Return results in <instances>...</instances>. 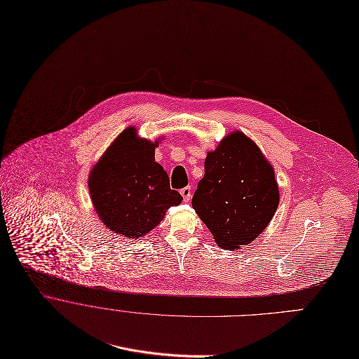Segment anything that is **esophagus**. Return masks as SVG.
I'll use <instances>...</instances> for the list:
<instances>
[{"label": "esophagus", "instance_id": "34e87169", "mask_svg": "<svg viewBox=\"0 0 359 359\" xmlns=\"http://www.w3.org/2000/svg\"><path fill=\"white\" fill-rule=\"evenodd\" d=\"M180 194L183 196V200H184L186 203H189L190 198H191V189H190V187H184V189L180 190Z\"/></svg>", "mask_w": 359, "mask_h": 359}]
</instances>
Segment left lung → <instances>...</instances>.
I'll return each instance as SVG.
<instances>
[{
  "mask_svg": "<svg viewBox=\"0 0 359 359\" xmlns=\"http://www.w3.org/2000/svg\"><path fill=\"white\" fill-rule=\"evenodd\" d=\"M204 168L193 208L222 248L250 244L265 230L279 205L273 168L241 132L229 135L208 152Z\"/></svg>",
  "mask_w": 359,
  "mask_h": 359,
  "instance_id": "obj_1",
  "label": "left lung"
}]
</instances>
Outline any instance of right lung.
Listing matches in <instances>:
<instances>
[{"label":"right lung","mask_w":359,"mask_h":359,"mask_svg":"<svg viewBox=\"0 0 359 359\" xmlns=\"http://www.w3.org/2000/svg\"><path fill=\"white\" fill-rule=\"evenodd\" d=\"M136 132L135 128L123 130L88 179L91 201L101 220L112 231L130 238L151 231L169 207L183 200L155 162L158 142L140 140Z\"/></svg>","instance_id":"obj_1"}]
</instances>
